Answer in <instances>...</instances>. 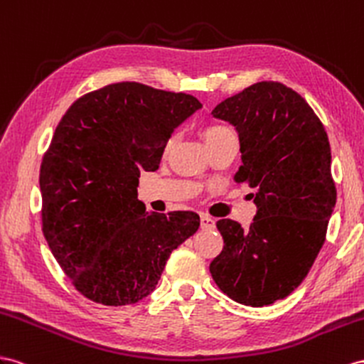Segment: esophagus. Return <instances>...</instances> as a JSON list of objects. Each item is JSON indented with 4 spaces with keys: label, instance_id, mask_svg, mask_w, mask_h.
<instances>
[{
    "label": "esophagus",
    "instance_id": "34e87169",
    "mask_svg": "<svg viewBox=\"0 0 364 364\" xmlns=\"http://www.w3.org/2000/svg\"><path fill=\"white\" fill-rule=\"evenodd\" d=\"M215 228V220L208 217V215H201V229H213Z\"/></svg>",
    "mask_w": 364,
    "mask_h": 364
}]
</instances>
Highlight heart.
Instances as JSON below:
<instances>
[{
  "instance_id": "b5f03b06",
  "label": "heart",
  "mask_w": 364,
  "mask_h": 364,
  "mask_svg": "<svg viewBox=\"0 0 364 364\" xmlns=\"http://www.w3.org/2000/svg\"><path fill=\"white\" fill-rule=\"evenodd\" d=\"M204 141L206 144H212V143H217L220 139H225L229 136H235L234 132L228 127V126H223V124H210L206 129H204ZM173 139H169V143H167L166 147H171Z\"/></svg>"
}]
</instances>
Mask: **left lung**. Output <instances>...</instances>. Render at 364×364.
<instances>
[{"label": "left lung", "mask_w": 364, "mask_h": 364, "mask_svg": "<svg viewBox=\"0 0 364 364\" xmlns=\"http://www.w3.org/2000/svg\"><path fill=\"white\" fill-rule=\"evenodd\" d=\"M212 115L237 130L235 181L257 189V215L249 229L217 221L225 247L209 271L234 301L272 304L301 284L324 243L337 201L328 134L304 98L274 81L221 101Z\"/></svg>", "instance_id": "left-lung-1"}]
</instances>
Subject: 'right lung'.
<instances>
[{
	"label": "right lung",
	"mask_w": 364,
	"mask_h": 364,
	"mask_svg": "<svg viewBox=\"0 0 364 364\" xmlns=\"http://www.w3.org/2000/svg\"><path fill=\"white\" fill-rule=\"evenodd\" d=\"M198 109L192 95L126 81L78 98L55 129L40 169L43 232L89 300H143L198 230L195 212H146L136 191L139 171L158 169L173 130Z\"/></svg>",
	"instance_id": "add662e5"
}]
</instances>
